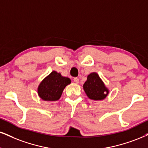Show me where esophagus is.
Returning a JSON list of instances; mask_svg holds the SVG:
<instances>
[{"label": "esophagus", "mask_w": 148, "mask_h": 148, "mask_svg": "<svg viewBox=\"0 0 148 148\" xmlns=\"http://www.w3.org/2000/svg\"><path fill=\"white\" fill-rule=\"evenodd\" d=\"M73 80H74V82H75V83H77V84L79 83V79H78L77 77H75L74 79H73Z\"/></svg>", "instance_id": "obj_1"}]
</instances>
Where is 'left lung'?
Returning a JSON list of instances; mask_svg holds the SVG:
<instances>
[{"instance_id":"1","label":"left lung","mask_w":148,"mask_h":148,"mask_svg":"<svg viewBox=\"0 0 148 148\" xmlns=\"http://www.w3.org/2000/svg\"><path fill=\"white\" fill-rule=\"evenodd\" d=\"M83 88L86 95L92 100L105 99L109 92L104 84L96 73H92L88 75Z\"/></svg>"}]
</instances>
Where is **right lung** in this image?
Masks as SVG:
<instances>
[{
  "label": "right lung",
  "mask_w": 148,
  "mask_h": 148,
  "mask_svg": "<svg viewBox=\"0 0 148 148\" xmlns=\"http://www.w3.org/2000/svg\"><path fill=\"white\" fill-rule=\"evenodd\" d=\"M69 84L71 79L69 77H63L56 71H52L40 84L38 88V95L45 101H57Z\"/></svg>",
  "instance_id": "1"
}]
</instances>
